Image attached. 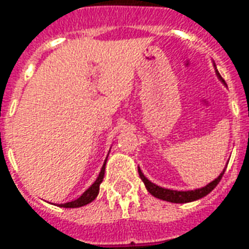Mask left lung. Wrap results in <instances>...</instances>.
Wrapping results in <instances>:
<instances>
[{
    "label": "left lung",
    "mask_w": 249,
    "mask_h": 249,
    "mask_svg": "<svg viewBox=\"0 0 249 249\" xmlns=\"http://www.w3.org/2000/svg\"><path fill=\"white\" fill-rule=\"evenodd\" d=\"M215 74H217V77H218L221 81L224 82L222 77L219 75L218 70H215ZM225 169L219 174V176L217 179H214L213 181H210V183L206 184L205 187L196 188V190H190V191H176V190H168V188H164V187L157 186V184L152 183L147 178H145V175L142 174V171L140 169V167H138V174H140V178H141L142 181H143V184L146 187V190L152 194L153 196L159 198V199L167 200V202H172V203H187V202H194V200L200 199V198L206 196L209 193H212L214 188L217 187V184L219 183V180L222 178Z\"/></svg>",
    "instance_id": "left-lung-1"
}]
</instances>
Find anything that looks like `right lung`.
Returning <instances> with one entry per match:
<instances>
[{
    "instance_id": "add662e5",
    "label": "right lung",
    "mask_w": 249,
    "mask_h": 249,
    "mask_svg": "<svg viewBox=\"0 0 249 249\" xmlns=\"http://www.w3.org/2000/svg\"><path fill=\"white\" fill-rule=\"evenodd\" d=\"M106 162H107V159L104 161V164H103L102 171H100V174L97 176V179L96 181L92 184V186L89 187L88 190L85 191V193L82 194L80 198H77L75 200H71V202H66V203H61L59 207H68V209H74V207H81L85 206V205H88L90 203L92 200L96 199V196L99 195V190H100V184H102L103 179H104V172H106Z\"/></svg>"
}]
</instances>
